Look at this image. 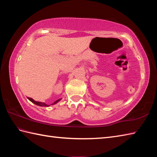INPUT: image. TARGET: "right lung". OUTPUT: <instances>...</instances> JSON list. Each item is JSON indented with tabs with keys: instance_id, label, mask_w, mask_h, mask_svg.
Returning <instances> with one entry per match:
<instances>
[{
	"instance_id": "1",
	"label": "right lung",
	"mask_w": 157,
	"mask_h": 157,
	"mask_svg": "<svg viewBox=\"0 0 157 157\" xmlns=\"http://www.w3.org/2000/svg\"><path fill=\"white\" fill-rule=\"evenodd\" d=\"M28 99L29 100V101H30L34 103V104H35V105H38V106H45V107H48V106H51V105H54L56 104V103H57V102H59L61 100V98H60V99L56 100V101H55L54 102L52 103V104H51V105H46V103H44V102L36 101H34V99H33V98H29V97H28Z\"/></svg>"
}]
</instances>
